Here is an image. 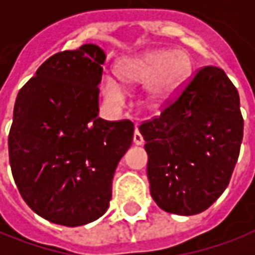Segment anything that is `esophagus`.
<instances>
[{"label": "esophagus", "instance_id": "obj_1", "mask_svg": "<svg viewBox=\"0 0 255 255\" xmlns=\"http://www.w3.org/2000/svg\"><path fill=\"white\" fill-rule=\"evenodd\" d=\"M133 143L135 145H143L145 143V139H143V136L138 131V128H135V132H133Z\"/></svg>", "mask_w": 255, "mask_h": 255}]
</instances>
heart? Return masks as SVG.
Returning a JSON list of instances; mask_svg holds the SVG:
<instances>
[{"instance_id":"obj_1","label":"heart","mask_w":255,"mask_h":255,"mask_svg":"<svg viewBox=\"0 0 255 255\" xmlns=\"http://www.w3.org/2000/svg\"><path fill=\"white\" fill-rule=\"evenodd\" d=\"M192 59L188 52L153 51L136 58L124 59L117 65L116 73L127 88L146 84L140 97V105L149 112H158L165 106L189 78ZM102 92L110 103L123 102L124 91L113 78H105Z\"/></svg>"}]
</instances>
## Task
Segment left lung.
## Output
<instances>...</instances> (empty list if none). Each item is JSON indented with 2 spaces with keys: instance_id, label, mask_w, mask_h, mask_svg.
I'll list each match as a JSON object with an SVG mask.
<instances>
[{
  "instance_id": "1",
  "label": "left lung",
  "mask_w": 255,
  "mask_h": 255,
  "mask_svg": "<svg viewBox=\"0 0 255 255\" xmlns=\"http://www.w3.org/2000/svg\"><path fill=\"white\" fill-rule=\"evenodd\" d=\"M139 131L153 200L167 213L199 214L227 189L239 157V92L222 69L200 67Z\"/></svg>"
}]
</instances>
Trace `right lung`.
I'll use <instances>...</instances> for the list:
<instances>
[{"mask_svg": "<svg viewBox=\"0 0 255 255\" xmlns=\"http://www.w3.org/2000/svg\"><path fill=\"white\" fill-rule=\"evenodd\" d=\"M105 53L94 44L52 55L23 85L8 136L12 175L35 214L80 227L109 208L116 168L133 124L99 113Z\"/></svg>", "mask_w": 255, "mask_h": 255, "instance_id": "add662e5", "label": "right lung"}]
</instances>
